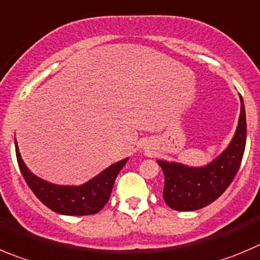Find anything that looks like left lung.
<instances>
[{"instance_id": "obj_1", "label": "left lung", "mask_w": 260, "mask_h": 260, "mask_svg": "<svg viewBox=\"0 0 260 260\" xmlns=\"http://www.w3.org/2000/svg\"><path fill=\"white\" fill-rule=\"evenodd\" d=\"M240 116L236 132L229 146L214 160L203 167L156 160L164 173L163 198L169 208L191 212L217 200L231 185L241 164L246 145V115L240 94Z\"/></svg>"}]
</instances>
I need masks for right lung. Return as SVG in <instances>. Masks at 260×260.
<instances>
[{
	"label": "right lung",
	"instance_id": "obj_1",
	"mask_svg": "<svg viewBox=\"0 0 260 260\" xmlns=\"http://www.w3.org/2000/svg\"><path fill=\"white\" fill-rule=\"evenodd\" d=\"M15 151L26 185L46 207L62 215H89L100 212L110 198L116 176L128 161V157L119 160L83 185H56L30 172L21 159L16 140Z\"/></svg>",
	"mask_w": 260,
	"mask_h": 260
}]
</instances>
